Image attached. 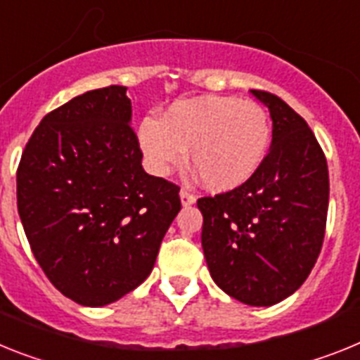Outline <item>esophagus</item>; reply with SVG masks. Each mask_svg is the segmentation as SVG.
<instances>
[{
    "label": "esophagus",
    "mask_w": 360,
    "mask_h": 360,
    "mask_svg": "<svg viewBox=\"0 0 360 360\" xmlns=\"http://www.w3.org/2000/svg\"><path fill=\"white\" fill-rule=\"evenodd\" d=\"M180 202H182V205H193L196 202V196L193 195L191 191H189V189H182V191H180Z\"/></svg>",
    "instance_id": "34e87169"
}]
</instances>
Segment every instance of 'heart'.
I'll return each instance as SVG.
<instances>
[{
  "instance_id": "heart-1",
  "label": "heart",
  "mask_w": 360,
  "mask_h": 360,
  "mask_svg": "<svg viewBox=\"0 0 360 360\" xmlns=\"http://www.w3.org/2000/svg\"><path fill=\"white\" fill-rule=\"evenodd\" d=\"M138 147L158 176H167L191 156L207 189L231 191L255 176L271 143L268 110L251 100L202 96L178 100L162 120L146 116L136 129Z\"/></svg>"
}]
</instances>
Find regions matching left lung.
<instances>
[{
    "label": "left lung",
    "mask_w": 360,
    "mask_h": 360,
    "mask_svg": "<svg viewBox=\"0 0 360 360\" xmlns=\"http://www.w3.org/2000/svg\"><path fill=\"white\" fill-rule=\"evenodd\" d=\"M269 109L273 140L244 186L198 198L202 250L213 281L248 306H273L299 290L321 253L330 176L308 124L285 101L251 91Z\"/></svg>",
    "instance_id": "left-lung-1"
}]
</instances>
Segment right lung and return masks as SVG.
<instances>
[{"instance_id": "obj_1", "label": "right lung", "mask_w": 360, "mask_h": 360, "mask_svg": "<svg viewBox=\"0 0 360 360\" xmlns=\"http://www.w3.org/2000/svg\"><path fill=\"white\" fill-rule=\"evenodd\" d=\"M127 87L89 91L39 122L18 167V213L58 291L105 306L142 284L182 204L150 176L131 127Z\"/></svg>"}]
</instances>
